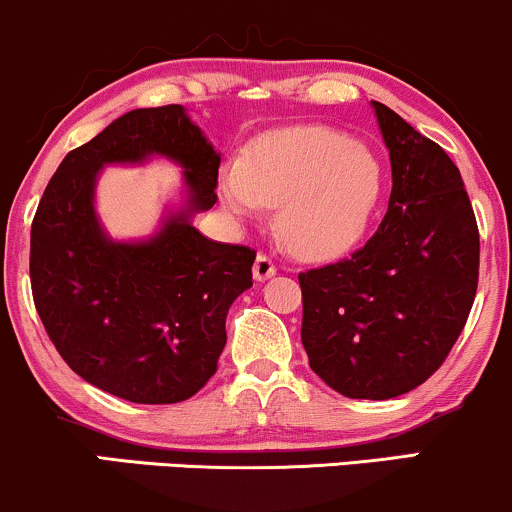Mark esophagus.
<instances>
[{"mask_svg": "<svg viewBox=\"0 0 512 512\" xmlns=\"http://www.w3.org/2000/svg\"><path fill=\"white\" fill-rule=\"evenodd\" d=\"M275 273H278V268H275L273 258L266 256V254H258L256 256V263H254V278L258 282H263V280L273 278Z\"/></svg>", "mask_w": 512, "mask_h": 512, "instance_id": "1", "label": "esophagus"}]
</instances>
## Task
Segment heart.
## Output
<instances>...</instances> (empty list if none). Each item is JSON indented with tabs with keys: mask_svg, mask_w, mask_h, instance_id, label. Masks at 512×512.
<instances>
[{
	"mask_svg": "<svg viewBox=\"0 0 512 512\" xmlns=\"http://www.w3.org/2000/svg\"><path fill=\"white\" fill-rule=\"evenodd\" d=\"M383 162L362 141L326 126L282 131L220 174L222 203L237 215L278 206L280 237L297 256L338 258L369 230L383 194Z\"/></svg>",
	"mask_w": 512,
	"mask_h": 512,
	"instance_id": "1",
	"label": "heart"
}]
</instances>
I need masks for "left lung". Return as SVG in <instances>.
I'll list each match as a JSON object with an SVG mask.
<instances>
[{
    "label": "left lung",
    "instance_id": "1",
    "mask_svg": "<svg viewBox=\"0 0 512 512\" xmlns=\"http://www.w3.org/2000/svg\"><path fill=\"white\" fill-rule=\"evenodd\" d=\"M393 189L374 237L299 273L309 366L354 400H390L446 362L479 280V230L460 170L438 143L371 102Z\"/></svg>",
    "mask_w": 512,
    "mask_h": 512
}]
</instances>
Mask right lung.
Wrapping results in <instances>:
<instances>
[{
    "instance_id": "1",
    "label": "right lung",
    "mask_w": 512,
    "mask_h": 512,
    "mask_svg": "<svg viewBox=\"0 0 512 512\" xmlns=\"http://www.w3.org/2000/svg\"><path fill=\"white\" fill-rule=\"evenodd\" d=\"M167 157L185 206L141 243H117L94 213L105 164ZM220 153L182 105L131 110L71 150L30 227L35 309L62 359L90 386L138 402L189 400L218 369L234 299L254 285L249 246L203 237L191 218L218 201Z\"/></svg>"
}]
</instances>
